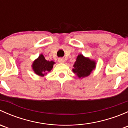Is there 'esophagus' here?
Wrapping results in <instances>:
<instances>
[{
    "mask_svg": "<svg viewBox=\"0 0 128 128\" xmlns=\"http://www.w3.org/2000/svg\"><path fill=\"white\" fill-rule=\"evenodd\" d=\"M58 62H59V63H64V62H65V60H64L63 58H59V59H58Z\"/></svg>",
    "mask_w": 128,
    "mask_h": 128,
    "instance_id": "obj_1",
    "label": "esophagus"
}]
</instances>
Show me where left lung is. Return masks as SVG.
I'll return each instance as SVG.
<instances>
[{"instance_id": "1", "label": "left lung", "mask_w": 128, "mask_h": 128, "mask_svg": "<svg viewBox=\"0 0 128 128\" xmlns=\"http://www.w3.org/2000/svg\"><path fill=\"white\" fill-rule=\"evenodd\" d=\"M96 61L79 54L74 64L72 72L79 78L88 77L96 68Z\"/></svg>"}]
</instances>
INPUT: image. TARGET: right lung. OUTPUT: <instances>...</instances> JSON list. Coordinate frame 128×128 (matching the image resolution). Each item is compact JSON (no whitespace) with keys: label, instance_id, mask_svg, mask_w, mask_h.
Masks as SVG:
<instances>
[{"label":"right lung","instance_id":"obj_1","mask_svg":"<svg viewBox=\"0 0 128 128\" xmlns=\"http://www.w3.org/2000/svg\"><path fill=\"white\" fill-rule=\"evenodd\" d=\"M55 62L52 60L49 61L45 59L42 54H41L37 59L33 62L32 68L34 73L40 77L46 76L48 72L52 70Z\"/></svg>","mask_w":128,"mask_h":128}]
</instances>
